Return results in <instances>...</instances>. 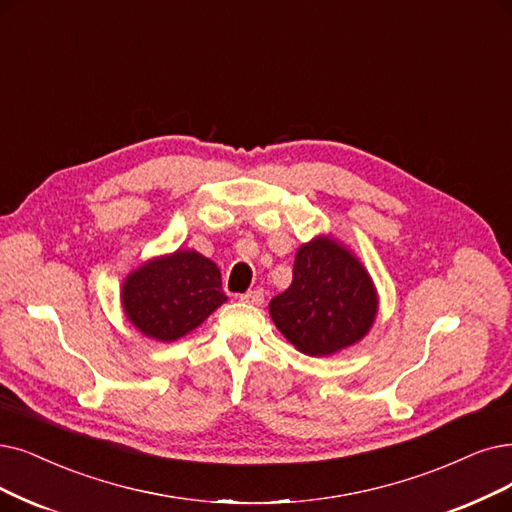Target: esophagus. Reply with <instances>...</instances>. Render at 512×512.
Returning a JSON list of instances; mask_svg holds the SVG:
<instances>
[{
	"label": "esophagus",
	"instance_id": "1",
	"mask_svg": "<svg viewBox=\"0 0 512 512\" xmlns=\"http://www.w3.org/2000/svg\"><path fill=\"white\" fill-rule=\"evenodd\" d=\"M239 300H241V302H248V304H262L264 292H262V290H250V292L241 294Z\"/></svg>",
	"mask_w": 512,
	"mask_h": 512
}]
</instances>
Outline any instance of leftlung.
I'll use <instances>...</instances> for the list:
<instances>
[{"mask_svg": "<svg viewBox=\"0 0 512 512\" xmlns=\"http://www.w3.org/2000/svg\"><path fill=\"white\" fill-rule=\"evenodd\" d=\"M376 306L359 260L332 239H315L298 250L292 285L271 300V317L298 351L319 357L361 340Z\"/></svg>", "mask_w": 512, "mask_h": 512, "instance_id": "1", "label": "left lung"}]
</instances>
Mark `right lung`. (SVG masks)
I'll list each match as a JSON object with an SVG mask.
<instances>
[{"mask_svg":"<svg viewBox=\"0 0 512 512\" xmlns=\"http://www.w3.org/2000/svg\"><path fill=\"white\" fill-rule=\"evenodd\" d=\"M128 319L149 338L172 342L214 313L227 300L216 264L197 252H176L147 262L126 283Z\"/></svg>","mask_w":512,"mask_h":512,"instance_id":"1","label":"right lung"}]
</instances>
